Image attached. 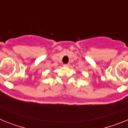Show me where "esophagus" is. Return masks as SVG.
Masks as SVG:
<instances>
[{
	"label": "esophagus",
	"instance_id": "34e87169",
	"mask_svg": "<svg viewBox=\"0 0 128 128\" xmlns=\"http://www.w3.org/2000/svg\"><path fill=\"white\" fill-rule=\"evenodd\" d=\"M70 65L69 63H67V64H63V66L64 67H68Z\"/></svg>",
	"mask_w": 128,
	"mask_h": 128
}]
</instances>
